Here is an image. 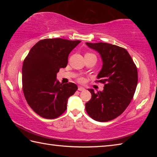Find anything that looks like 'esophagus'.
<instances>
[{
	"instance_id": "obj_1",
	"label": "esophagus",
	"mask_w": 157,
	"mask_h": 157,
	"mask_svg": "<svg viewBox=\"0 0 157 157\" xmlns=\"http://www.w3.org/2000/svg\"><path fill=\"white\" fill-rule=\"evenodd\" d=\"M78 90L79 91H84L85 89L84 88V87L79 86H78Z\"/></svg>"
}]
</instances>
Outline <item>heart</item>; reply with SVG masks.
I'll use <instances>...</instances> for the list:
<instances>
[{
    "label": "heart",
    "instance_id": "heart-1",
    "mask_svg": "<svg viewBox=\"0 0 157 157\" xmlns=\"http://www.w3.org/2000/svg\"><path fill=\"white\" fill-rule=\"evenodd\" d=\"M86 54H91V53H86ZM82 80H83V79H82V78L79 79V82H82Z\"/></svg>",
    "mask_w": 157,
    "mask_h": 157
}]
</instances>
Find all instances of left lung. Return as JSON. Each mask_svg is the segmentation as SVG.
<instances>
[{"instance_id":"1","label":"left lung","mask_w":157,"mask_h":157,"mask_svg":"<svg viewBox=\"0 0 157 157\" xmlns=\"http://www.w3.org/2000/svg\"><path fill=\"white\" fill-rule=\"evenodd\" d=\"M99 53L102 68L97 76L105 84L102 91L89 89L91 98L86 103L89 116L98 122L113 120L123 112L134 97L138 83L137 68L129 52L123 48L102 43H88Z\"/></svg>"}]
</instances>
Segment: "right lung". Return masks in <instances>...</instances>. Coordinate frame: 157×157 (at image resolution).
I'll use <instances>...</instances> for the list:
<instances>
[{"mask_svg": "<svg viewBox=\"0 0 157 157\" xmlns=\"http://www.w3.org/2000/svg\"><path fill=\"white\" fill-rule=\"evenodd\" d=\"M81 41L61 38L39 41L30 49L22 68L23 90L28 104L44 118L53 119L67 108L68 98L78 90L75 84H61L57 79L60 68Z\"/></svg>", "mask_w": 157, "mask_h": 157, "instance_id": "right-lung-1", "label": "right lung"}]
</instances>
